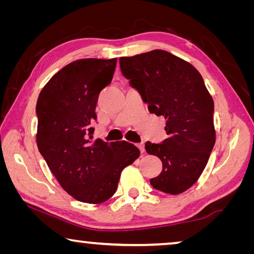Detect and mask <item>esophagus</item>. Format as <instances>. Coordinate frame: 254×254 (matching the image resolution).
<instances>
[{"instance_id": "esophagus-1", "label": "esophagus", "mask_w": 254, "mask_h": 254, "mask_svg": "<svg viewBox=\"0 0 254 254\" xmlns=\"http://www.w3.org/2000/svg\"><path fill=\"white\" fill-rule=\"evenodd\" d=\"M137 148H139L141 153L144 152V144H143V143H139V144H137Z\"/></svg>"}]
</instances>
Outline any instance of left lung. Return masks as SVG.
I'll list each match as a JSON object with an SVG mask.
<instances>
[{"label":"left lung","mask_w":254,"mask_h":254,"mask_svg":"<svg viewBox=\"0 0 254 254\" xmlns=\"http://www.w3.org/2000/svg\"><path fill=\"white\" fill-rule=\"evenodd\" d=\"M120 68L150 113L166 120L168 137L145 143L147 152L162 161L150 184L166 194H182L200 177L216 140L214 102L203 77L191 64L160 49L121 57Z\"/></svg>","instance_id":"obj_1"}]
</instances>
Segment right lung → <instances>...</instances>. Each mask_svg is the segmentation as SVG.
Listing matches in <instances>:
<instances>
[{
  "label": "right lung",
  "mask_w": 254,
  "mask_h": 254,
  "mask_svg": "<svg viewBox=\"0 0 254 254\" xmlns=\"http://www.w3.org/2000/svg\"><path fill=\"white\" fill-rule=\"evenodd\" d=\"M115 66L117 58L75 60L51 77L37 102L38 149L64 190L87 204L111 198L122 170L140 156L127 141L93 140L97 98Z\"/></svg>",
  "instance_id": "right-lung-1"
}]
</instances>
